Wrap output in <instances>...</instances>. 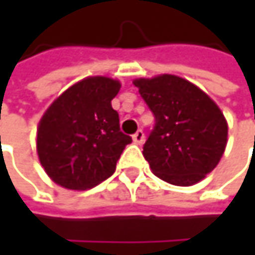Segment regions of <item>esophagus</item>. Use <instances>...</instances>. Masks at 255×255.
I'll use <instances>...</instances> for the list:
<instances>
[{
  "mask_svg": "<svg viewBox=\"0 0 255 255\" xmlns=\"http://www.w3.org/2000/svg\"><path fill=\"white\" fill-rule=\"evenodd\" d=\"M132 140H134V143L141 144V143L144 141V132H143V129H137V131L132 134Z\"/></svg>",
  "mask_w": 255,
  "mask_h": 255,
  "instance_id": "34e87169",
  "label": "esophagus"
}]
</instances>
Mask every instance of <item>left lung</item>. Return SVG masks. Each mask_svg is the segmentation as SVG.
Wrapping results in <instances>:
<instances>
[{
  "label": "left lung",
  "mask_w": 255,
  "mask_h": 255,
  "mask_svg": "<svg viewBox=\"0 0 255 255\" xmlns=\"http://www.w3.org/2000/svg\"><path fill=\"white\" fill-rule=\"evenodd\" d=\"M155 117L143 156L155 176L174 186H192L211 173L228 143L220 108L196 85L176 75L132 82Z\"/></svg>",
  "instance_id": "1"
}]
</instances>
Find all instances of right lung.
Returning a JSON list of instances; mask_svg holds the SVG:
<instances>
[{"mask_svg": "<svg viewBox=\"0 0 255 255\" xmlns=\"http://www.w3.org/2000/svg\"><path fill=\"white\" fill-rule=\"evenodd\" d=\"M120 88L117 79L88 77L69 87L45 111L36 131V150L54 183L85 190L115 173L123 150L131 143L112 108Z\"/></svg>", "mask_w": 255, "mask_h": 255, "instance_id": "1", "label": "right lung"}]
</instances>
